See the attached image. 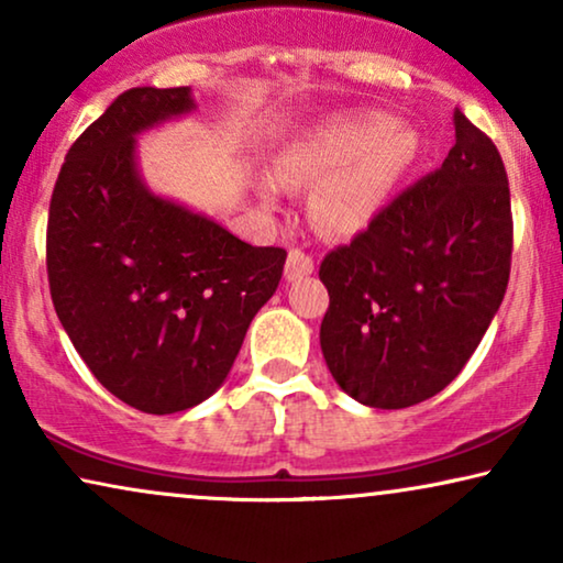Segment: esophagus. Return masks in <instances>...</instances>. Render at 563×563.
<instances>
[{
  "label": "esophagus",
  "mask_w": 563,
  "mask_h": 563,
  "mask_svg": "<svg viewBox=\"0 0 563 563\" xmlns=\"http://www.w3.org/2000/svg\"><path fill=\"white\" fill-rule=\"evenodd\" d=\"M312 272H314L312 256H307V253L299 249H291L287 256V266H284V276H287L289 282H295V279H305V276H310Z\"/></svg>",
  "instance_id": "esophagus-1"
}]
</instances>
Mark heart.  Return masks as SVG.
Wrapping results in <instances>:
<instances>
[{"label":"heart","instance_id":"b5f03b06","mask_svg":"<svg viewBox=\"0 0 563 563\" xmlns=\"http://www.w3.org/2000/svg\"><path fill=\"white\" fill-rule=\"evenodd\" d=\"M418 137L405 128H389L384 112H353L333 118L276 158L274 176L282 187L320 184L312 195V214L333 235H356L372 225L384 199L412 164ZM261 197L274 202L276 189L261 184Z\"/></svg>","mask_w":563,"mask_h":563}]
</instances>
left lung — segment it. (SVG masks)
<instances>
[{
	"label": "left lung",
	"mask_w": 563,
	"mask_h": 563,
	"mask_svg": "<svg viewBox=\"0 0 563 563\" xmlns=\"http://www.w3.org/2000/svg\"><path fill=\"white\" fill-rule=\"evenodd\" d=\"M443 166L379 210L320 264L325 364L361 405L399 410L456 379L503 305L512 256L497 145L453 112Z\"/></svg>",
	"instance_id": "left-lung-1"
}]
</instances>
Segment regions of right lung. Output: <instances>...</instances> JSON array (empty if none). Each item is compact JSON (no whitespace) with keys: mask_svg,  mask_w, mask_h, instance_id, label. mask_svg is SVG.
Segmentation results:
<instances>
[{"mask_svg":"<svg viewBox=\"0 0 563 563\" xmlns=\"http://www.w3.org/2000/svg\"><path fill=\"white\" fill-rule=\"evenodd\" d=\"M191 110L189 87L122 91L68 148L48 212L60 325L104 389L151 415L220 389L287 261L143 184L135 135Z\"/></svg>","mask_w":563,"mask_h":563,"instance_id":"1","label":"right lung"}]
</instances>
